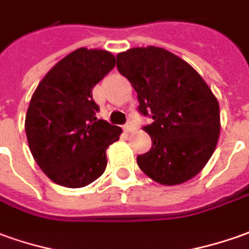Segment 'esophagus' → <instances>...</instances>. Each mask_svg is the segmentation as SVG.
<instances>
[{"label": "esophagus", "instance_id": "obj_1", "mask_svg": "<svg viewBox=\"0 0 249 249\" xmlns=\"http://www.w3.org/2000/svg\"><path fill=\"white\" fill-rule=\"evenodd\" d=\"M123 130H124L126 133H131V131H134L135 130V126L131 122H128V123H126V124L123 126Z\"/></svg>", "mask_w": 249, "mask_h": 249}]
</instances>
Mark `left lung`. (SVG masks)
<instances>
[{
	"mask_svg": "<svg viewBox=\"0 0 249 249\" xmlns=\"http://www.w3.org/2000/svg\"><path fill=\"white\" fill-rule=\"evenodd\" d=\"M131 82L152 149L137 157L143 174L175 186L193 179L210 160L219 135V106L212 89L186 61L161 47H135L116 55Z\"/></svg>",
	"mask_w": 249,
	"mask_h": 249,
	"instance_id": "left-lung-1",
	"label": "left lung"
}]
</instances>
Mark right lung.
Returning a JSON list of instances; mask_svg holds the SVG:
<instances>
[{
    "label": "right lung",
    "instance_id": "add662e5",
    "mask_svg": "<svg viewBox=\"0 0 249 249\" xmlns=\"http://www.w3.org/2000/svg\"><path fill=\"white\" fill-rule=\"evenodd\" d=\"M106 50L78 49L56 63L32 95L25 134L34 159L54 183L80 188L100 178L107 147L122 128L97 119L92 89L114 69Z\"/></svg>",
    "mask_w": 249,
    "mask_h": 249
}]
</instances>
